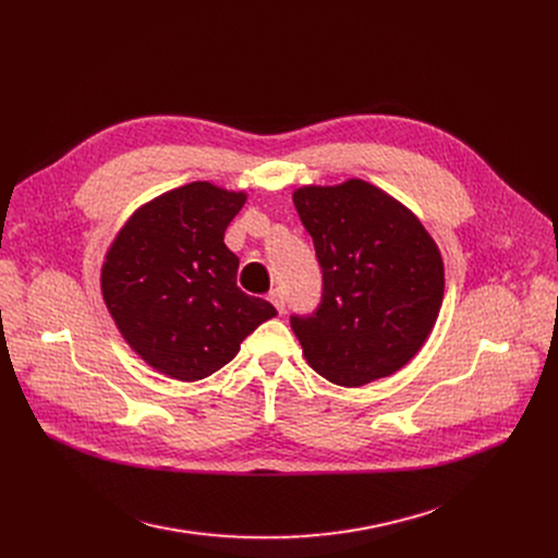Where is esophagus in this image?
Returning a JSON list of instances; mask_svg holds the SVG:
<instances>
[{"instance_id":"34e87169","label":"esophagus","mask_w":558,"mask_h":558,"mask_svg":"<svg viewBox=\"0 0 558 558\" xmlns=\"http://www.w3.org/2000/svg\"><path fill=\"white\" fill-rule=\"evenodd\" d=\"M269 301L276 305V310L278 312H284V291L280 289V287H276V289H271V294H269Z\"/></svg>"}]
</instances>
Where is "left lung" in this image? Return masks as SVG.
Wrapping results in <instances>:
<instances>
[{
  "label": "left lung",
  "instance_id": "left-lung-1",
  "mask_svg": "<svg viewBox=\"0 0 558 558\" xmlns=\"http://www.w3.org/2000/svg\"><path fill=\"white\" fill-rule=\"evenodd\" d=\"M314 242L324 294L291 316L307 364L339 387L400 371L429 337L444 303V259L402 203L350 179L294 192Z\"/></svg>",
  "mask_w": 558,
  "mask_h": 558
}]
</instances>
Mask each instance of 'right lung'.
Segmentation results:
<instances>
[{"label": "right lung", "instance_id": "obj_1", "mask_svg": "<svg viewBox=\"0 0 558 558\" xmlns=\"http://www.w3.org/2000/svg\"><path fill=\"white\" fill-rule=\"evenodd\" d=\"M246 203L196 181L146 205L117 234L101 291L117 328L156 371L196 383L226 366L276 307L238 287L240 257L223 244Z\"/></svg>", "mask_w": 558, "mask_h": 558}]
</instances>
